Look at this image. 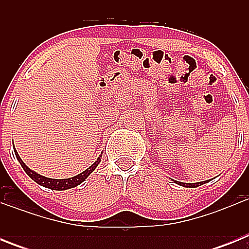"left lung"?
<instances>
[{"mask_svg":"<svg viewBox=\"0 0 249 249\" xmlns=\"http://www.w3.org/2000/svg\"><path fill=\"white\" fill-rule=\"evenodd\" d=\"M204 182H207V181H203V182H197V183H184V182H178V181H175V183L179 184V186H183V187H190V188H195V187H198V186H202V184H204Z\"/></svg>","mask_w":249,"mask_h":249,"instance_id":"left-lung-1","label":"left lung"}]
</instances>
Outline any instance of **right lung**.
I'll return each instance as SVG.
<instances>
[{
	"instance_id": "right-lung-1",
	"label": "right lung",
	"mask_w": 249,
	"mask_h": 249,
	"mask_svg": "<svg viewBox=\"0 0 249 249\" xmlns=\"http://www.w3.org/2000/svg\"><path fill=\"white\" fill-rule=\"evenodd\" d=\"M15 155H16V158L18 160V162H19V164L22 166V168L25 169V172L27 173V175L30 176V177L32 178V179H34L36 183H38L39 186H43V187H46V188H50V190H53V191L70 190V188H73V187H77L78 184L82 183L83 181H86V178L89 177V176L93 172L94 169H96V167L100 164L101 157H102V155H101L93 164H91L89 168L86 169V171H83L82 173H80V175H77V176H74V177H71V178L54 179V178H48V177H45V176L38 175L37 172H35V171H32L31 168H28V167L23 163V160H21V157L18 156L16 148H15Z\"/></svg>"
}]
</instances>
